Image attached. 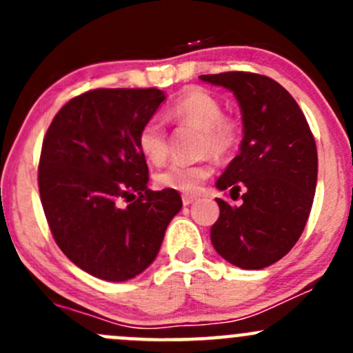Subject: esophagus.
Here are the masks:
<instances>
[{
	"instance_id": "34e87169",
	"label": "esophagus",
	"mask_w": 353,
	"mask_h": 353,
	"mask_svg": "<svg viewBox=\"0 0 353 353\" xmlns=\"http://www.w3.org/2000/svg\"><path fill=\"white\" fill-rule=\"evenodd\" d=\"M196 196H194V194H184L183 196V203L184 205H191V203H194L196 201Z\"/></svg>"
}]
</instances>
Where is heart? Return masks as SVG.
Returning a JSON list of instances; mask_svg holds the SVG:
<instances>
[{
	"instance_id": "1",
	"label": "heart",
	"mask_w": 353,
	"mask_h": 353,
	"mask_svg": "<svg viewBox=\"0 0 353 353\" xmlns=\"http://www.w3.org/2000/svg\"><path fill=\"white\" fill-rule=\"evenodd\" d=\"M222 104L215 95L203 88H188L167 109V117L179 123L193 124L201 130V150L215 155H227L236 145L239 130L229 117L222 116ZM138 148L148 162L160 165L169 154L167 133L162 119L150 117L138 133ZM212 174L206 162H176L155 176L157 186L179 193H196L203 181Z\"/></svg>"
}]
</instances>
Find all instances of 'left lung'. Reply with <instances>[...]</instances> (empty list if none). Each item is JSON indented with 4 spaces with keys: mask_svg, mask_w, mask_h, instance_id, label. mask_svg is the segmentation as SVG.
Listing matches in <instances>:
<instances>
[{
    "mask_svg": "<svg viewBox=\"0 0 353 353\" xmlns=\"http://www.w3.org/2000/svg\"><path fill=\"white\" fill-rule=\"evenodd\" d=\"M199 80L232 92L243 116L239 155L216 179L230 196L243 190V205L216 198L212 244L230 265L266 268L294 248L311 213L318 183L314 138L297 102L272 78L229 71Z\"/></svg>",
    "mask_w": 353,
    "mask_h": 353,
    "instance_id": "left-lung-1",
    "label": "left lung"
}]
</instances>
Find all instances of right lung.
Masks as SVG:
<instances>
[{
	"mask_svg": "<svg viewBox=\"0 0 353 353\" xmlns=\"http://www.w3.org/2000/svg\"><path fill=\"white\" fill-rule=\"evenodd\" d=\"M163 101L159 88H97L63 105L46 133L42 208L59 249L88 275L126 282L143 273L183 208L177 191L148 190L138 148Z\"/></svg>",
	"mask_w": 353,
	"mask_h": 353,
	"instance_id": "add662e5",
	"label": "right lung"
}]
</instances>
